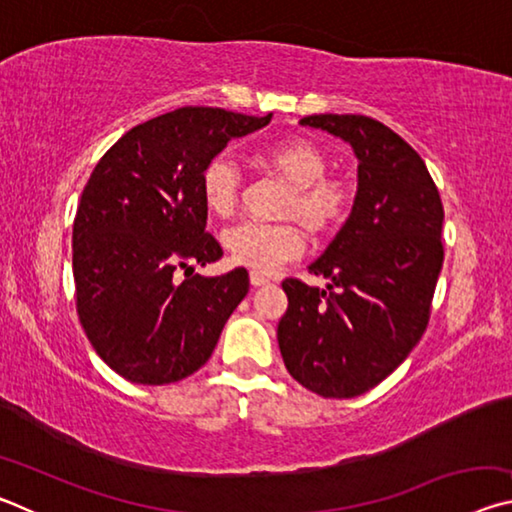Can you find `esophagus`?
I'll return each mask as SVG.
<instances>
[{
  "mask_svg": "<svg viewBox=\"0 0 512 512\" xmlns=\"http://www.w3.org/2000/svg\"><path fill=\"white\" fill-rule=\"evenodd\" d=\"M266 282H268V277L264 273L250 271V284H253V287H262V284H266Z\"/></svg>",
  "mask_w": 512,
  "mask_h": 512,
  "instance_id": "obj_1",
  "label": "esophagus"
}]
</instances>
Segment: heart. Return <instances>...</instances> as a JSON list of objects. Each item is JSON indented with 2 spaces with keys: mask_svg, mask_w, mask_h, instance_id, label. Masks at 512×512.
<instances>
[{
  "mask_svg": "<svg viewBox=\"0 0 512 512\" xmlns=\"http://www.w3.org/2000/svg\"><path fill=\"white\" fill-rule=\"evenodd\" d=\"M268 167L280 173L293 187L287 212L300 216L311 230H327L341 219L348 205V192L341 183L325 180L327 158L314 142L289 137L264 153ZM241 176L237 164L225 155H216L201 173V196L207 210L216 216H228L239 198ZM223 244L232 262L259 273H273L284 262L296 259L305 239L296 225L244 221L225 230Z\"/></svg>",
  "mask_w": 512,
  "mask_h": 512,
  "instance_id": "heart-1",
  "label": "heart"
}]
</instances>
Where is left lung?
<instances>
[{
    "instance_id": "1",
    "label": "left lung",
    "mask_w": 512,
    "mask_h": 512,
    "mask_svg": "<svg viewBox=\"0 0 512 512\" xmlns=\"http://www.w3.org/2000/svg\"><path fill=\"white\" fill-rule=\"evenodd\" d=\"M352 146L359 185L352 212L309 273L287 277L277 343L289 375L323 397H357L384 381L422 339L443 268V203L427 164L400 135L366 115H311Z\"/></svg>"
}]
</instances>
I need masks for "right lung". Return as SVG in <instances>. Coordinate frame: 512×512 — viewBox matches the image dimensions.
<instances>
[{"instance_id": "1", "label": "right lung", "mask_w": 512, "mask_h": 512, "mask_svg": "<svg viewBox=\"0 0 512 512\" xmlns=\"http://www.w3.org/2000/svg\"><path fill=\"white\" fill-rule=\"evenodd\" d=\"M271 117L178 108L121 135L94 167L72 232L76 311L99 357L133 384H173L205 366L246 298V268L194 273L223 255L205 232L201 173Z\"/></svg>"}]
</instances>
